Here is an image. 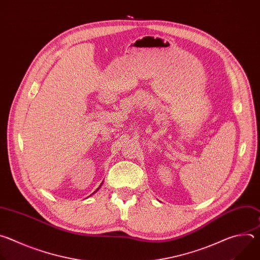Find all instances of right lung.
I'll list each match as a JSON object with an SVG mask.
<instances>
[{
    "label": "right lung",
    "instance_id": "add662e5",
    "mask_svg": "<svg viewBox=\"0 0 260 260\" xmlns=\"http://www.w3.org/2000/svg\"><path fill=\"white\" fill-rule=\"evenodd\" d=\"M102 185H103V182H102V183H101V185H100V186H99V187H98V189H96V190H95V191H93V193H91V194H90V196H89V197H91V196H92V194H94V193H95V192H98V191H99V190H100V188H101V187H102Z\"/></svg>",
    "mask_w": 260,
    "mask_h": 260
}]
</instances>
